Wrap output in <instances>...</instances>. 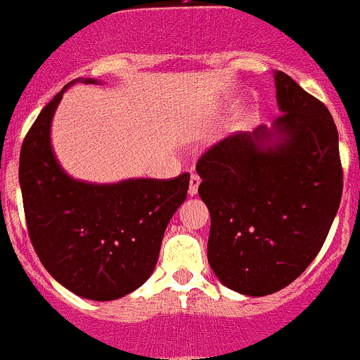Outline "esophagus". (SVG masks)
I'll return each mask as SVG.
<instances>
[{
	"label": "esophagus",
	"mask_w": 360,
	"mask_h": 360,
	"mask_svg": "<svg viewBox=\"0 0 360 360\" xmlns=\"http://www.w3.org/2000/svg\"><path fill=\"white\" fill-rule=\"evenodd\" d=\"M199 184H200V177L197 174H192L190 176V184H188V195H195L199 192Z\"/></svg>",
	"instance_id": "obj_1"
}]
</instances>
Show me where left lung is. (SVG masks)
I'll return each mask as SVG.
<instances>
[{"instance_id":"left-lung-1","label":"left lung","mask_w":360,"mask_h":360,"mask_svg":"<svg viewBox=\"0 0 360 360\" xmlns=\"http://www.w3.org/2000/svg\"><path fill=\"white\" fill-rule=\"evenodd\" d=\"M283 115L236 132L197 161L212 217L208 262L228 289L267 296L317 257L342 195L338 127L326 105L274 71Z\"/></svg>"}]
</instances>
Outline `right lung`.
I'll return each instance as SVG.
<instances>
[{
  "label": "right lung",
  "instance_id": "right-lung-1",
  "mask_svg": "<svg viewBox=\"0 0 360 360\" xmlns=\"http://www.w3.org/2000/svg\"><path fill=\"white\" fill-rule=\"evenodd\" d=\"M66 87L39 112L22 141L19 184L28 235L44 269L68 290L86 300H118L141 287L156 267L165 229L186 199L190 174L112 184L68 176L50 140Z\"/></svg>",
  "mask_w": 360,
  "mask_h": 360
}]
</instances>
